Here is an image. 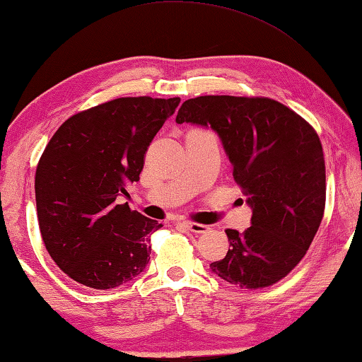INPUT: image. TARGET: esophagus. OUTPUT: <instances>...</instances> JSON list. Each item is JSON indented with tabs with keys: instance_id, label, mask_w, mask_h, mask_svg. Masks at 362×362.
I'll use <instances>...</instances> for the list:
<instances>
[{
	"instance_id": "1",
	"label": "esophagus",
	"mask_w": 362,
	"mask_h": 362,
	"mask_svg": "<svg viewBox=\"0 0 362 362\" xmlns=\"http://www.w3.org/2000/svg\"><path fill=\"white\" fill-rule=\"evenodd\" d=\"M182 225L185 226L187 230L192 231V233H198V235H201V233H207V231H209V226H207V225H203V223H194V222H182Z\"/></svg>"
}]
</instances>
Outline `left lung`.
I'll return each instance as SVG.
<instances>
[{
    "instance_id": "obj_1",
    "label": "left lung",
    "mask_w": 362,
    "mask_h": 362,
    "mask_svg": "<svg viewBox=\"0 0 362 362\" xmlns=\"http://www.w3.org/2000/svg\"><path fill=\"white\" fill-rule=\"evenodd\" d=\"M175 121L211 126L252 207L249 228L225 230L230 249L214 274L243 289L286 278L303 259L326 206V164L316 131L268 97L201 95L182 103Z\"/></svg>"
}]
</instances>
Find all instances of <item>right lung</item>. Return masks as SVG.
<instances>
[{
  "instance_id": "obj_1",
  "label": "right lung",
  "mask_w": 362,
  "mask_h": 362,
  "mask_svg": "<svg viewBox=\"0 0 362 362\" xmlns=\"http://www.w3.org/2000/svg\"><path fill=\"white\" fill-rule=\"evenodd\" d=\"M180 99L121 97L70 116L40 158L36 212L49 255L76 283L115 289L145 269L156 220L118 204Z\"/></svg>"
}]
</instances>
